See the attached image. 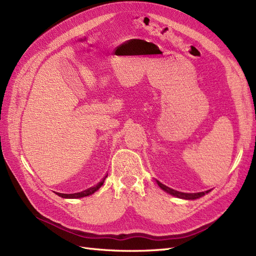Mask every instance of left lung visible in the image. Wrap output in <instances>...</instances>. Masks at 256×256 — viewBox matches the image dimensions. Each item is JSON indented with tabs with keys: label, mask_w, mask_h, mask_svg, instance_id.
<instances>
[{
	"label": "left lung",
	"mask_w": 256,
	"mask_h": 256,
	"mask_svg": "<svg viewBox=\"0 0 256 256\" xmlns=\"http://www.w3.org/2000/svg\"><path fill=\"white\" fill-rule=\"evenodd\" d=\"M159 187L166 191V193H168V194H171L173 196H176L178 198H182V200H196V198H200L204 196L205 194H207V193L210 192L212 190H207L205 192H196V193H184V192H180V191H177V190H174L172 188H168V186L161 184L159 180H156Z\"/></svg>",
	"instance_id": "8db88e82"
}]
</instances>
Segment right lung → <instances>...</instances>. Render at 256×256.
I'll return each instance as SVG.
<instances>
[{"label": "right lung", "mask_w": 256, "mask_h": 256, "mask_svg": "<svg viewBox=\"0 0 256 256\" xmlns=\"http://www.w3.org/2000/svg\"><path fill=\"white\" fill-rule=\"evenodd\" d=\"M108 176V175H106ZM104 180L106 178H104V180L100 182L98 184H96L95 187H92V188H88L86 190L84 191H81V192H78V193H72V194H66V193H58V192H56V194L60 198H84V196H92V193H95L104 184Z\"/></svg>", "instance_id": "add662e5"}]
</instances>
